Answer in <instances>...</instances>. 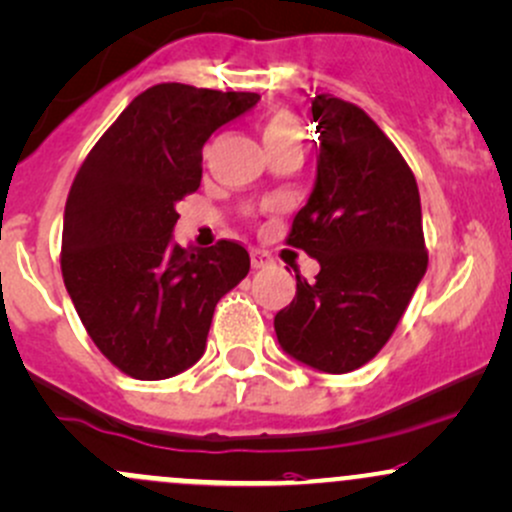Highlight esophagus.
Instances as JSON below:
<instances>
[{"label": "esophagus", "mask_w": 512, "mask_h": 512, "mask_svg": "<svg viewBox=\"0 0 512 512\" xmlns=\"http://www.w3.org/2000/svg\"><path fill=\"white\" fill-rule=\"evenodd\" d=\"M250 255H252V267H255V269H262V267L272 265V252L262 250V247H252Z\"/></svg>", "instance_id": "1"}]
</instances>
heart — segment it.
I'll use <instances>...</instances> for the list:
<instances>
[{"label":"heart","mask_w":512,"mask_h":512,"mask_svg":"<svg viewBox=\"0 0 512 512\" xmlns=\"http://www.w3.org/2000/svg\"><path fill=\"white\" fill-rule=\"evenodd\" d=\"M262 138L265 145H279V143H296L301 145L303 140V126L299 116L286 106H272L265 116H262Z\"/></svg>","instance_id":"heart-1"}]
</instances>
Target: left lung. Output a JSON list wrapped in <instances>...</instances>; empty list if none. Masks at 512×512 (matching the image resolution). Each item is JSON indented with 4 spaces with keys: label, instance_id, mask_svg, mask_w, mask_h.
I'll return each instance as SVG.
<instances>
[{
    "label": "left lung",
    "instance_id": "left-lung-1",
    "mask_svg": "<svg viewBox=\"0 0 512 512\" xmlns=\"http://www.w3.org/2000/svg\"><path fill=\"white\" fill-rule=\"evenodd\" d=\"M311 114L318 177L286 245L316 257L320 272L311 284L296 274L274 330L294 359L347 374L379 355L428 269L423 213L411 167L359 106L316 94Z\"/></svg>",
    "mask_w": 512,
    "mask_h": 512
}]
</instances>
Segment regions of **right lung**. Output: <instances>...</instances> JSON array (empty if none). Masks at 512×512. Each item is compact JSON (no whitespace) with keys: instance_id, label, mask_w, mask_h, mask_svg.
I'll use <instances>...</instances> for the list:
<instances>
[{"instance_id":"right-lung-1","label":"right lung","mask_w":512,"mask_h":512,"mask_svg":"<svg viewBox=\"0 0 512 512\" xmlns=\"http://www.w3.org/2000/svg\"><path fill=\"white\" fill-rule=\"evenodd\" d=\"M255 92L162 82L138 94L97 140L65 204L63 269L99 352L140 381L170 379L204 355L221 296L250 272L235 240L172 245L174 206L201 184V150Z\"/></svg>"}]
</instances>
